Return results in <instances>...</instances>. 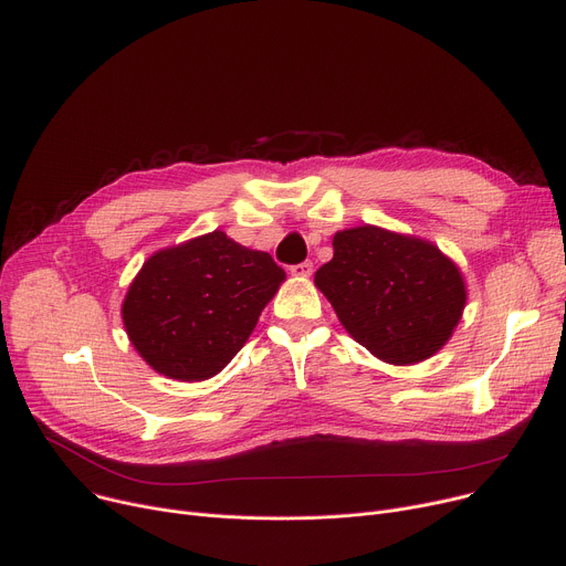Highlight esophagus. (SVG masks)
Instances as JSON below:
<instances>
[{"instance_id":"34e87169","label":"esophagus","mask_w":566,"mask_h":566,"mask_svg":"<svg viewBox=\"0 0 566 566\" xmlns=\"http://www.w3.org/2000/svg\"><path fill=\"white\" fill-rule=\"evenodd\" d=\"M290 274L296 276V279H308L313 274V262H298V264H292L290 268Z\"/></svg>"}]
</instances>
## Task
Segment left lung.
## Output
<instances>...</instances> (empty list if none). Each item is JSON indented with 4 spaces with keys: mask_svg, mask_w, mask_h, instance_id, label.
<instances>
[{
    "mask_svg": "<svg viewBox=\"0 0 566 566\" xmlns=\"http://www.w3.org/2000/svg\"><path fill=\"white\" fill-rule=\"evenodd\" d=\"M315 285L347 334L390 365L434 356L469 298L457 262L437 244L370 223L336 232Z\"/></svg>",
    "mask_w": 566,
    "mask_h": 566,
    "instance_id": "obj_1",
    "label": "left lung"
}]
</instances>
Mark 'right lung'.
I'll return each instance as SVG.
<instances>
[{"label":"right lung","instance_id":"right-lung-1","mask_svg":"<svg viewBox=\"0 0 566 566\" xmlns=\"http://www.w3.org/2000/svg\"><path fill=\"white\" fill-rule=\"evenodd\" d=\"M285 272L223 230L155 251L129 283L120 315L150 368L178 381H206L232 360Z\"/></svg>","mask_w":566,"mask_h":566}]
</instances>
